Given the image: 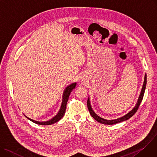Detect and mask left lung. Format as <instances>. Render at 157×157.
<instances>
[{
  "label": "left lung",
  "mask_w": 157,
  "mask_h": 157,
  "mask_svg": "<svg viewBox=\"0 0 157 157\" xmlns=\"http://www.w3.org/2000/svg\"><path fill=\"white\" fill-rule=\"evenodd\" d=\"M146 82H147V81H146V74H145L144 75V82H143V87H142V89H141V90L140 94L139 96V98H138L136 105H135V106L129 112H128L125 115H124L121 117H120V118H118L117 119H113V120H106V119L101 118V117L98 116L94 112V111L93 109V108H92V106H91V105H90V98L89 97L88 99H87V107H88L89 111V113H90V115L93 117L97 122H98L101 124H106V125H113V124L120 123L121 122L127 121V120H128V119H129L131 117H132L134 115V113H136L138 108H139V106H140V105L141 103V101H142L143 98V96H144L146 86Z\"/></svg>",
  "instance_id": "1"
}]
</instances>
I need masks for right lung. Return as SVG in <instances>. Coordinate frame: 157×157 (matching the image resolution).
I'll return each mask as SVG.
<instances>
[{
	"label": "right lung",
	"instance_id": "obj_1",
	"mask_svg": "<svg viewBox=\"0 0 157 157\" xmlns=\"http://www.w3.org/2000/svg\"><path fill=\"white\" fill-rule=\"evenodd\" d=\"M77 85V83L74 82L72 83V84H70L69 86H68L65 89H64V92H63V99H62V103H61V105L60 107V109L58 111V113L55 115L53 118H52L51 119L49 120L48 121H43V122H39V121H34L33 119H31L30 118H29L28 117H26L25 115H24L26 118H27L29 120H30V121H32V122L38 125H51L53 124L56 122H58L59 120H61L63 117L64 116V113H65V111H66V108H67V101L69 98V96L71 93V92L72 91V90L73 89H75Z\"/></svg>",
	"mask_w": 157,
	"mask_h": 157
}]
</instances>
